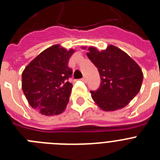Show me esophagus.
<instances>
[{
    "label": "esophagus",
    "instance_id": "34e87169",
    "mask_svg": "<svg viewBox=\"0 0 160 160\" xmlns=\"http://www.w3.org/2000/svg\"><path fill=\"white\" fill-rule=\"evenodd\" d=\"M82 81L84 82H87V78L86 77V76H85V77H83L82 78Z\"/></svg>",
    "mask_w": 160,
    "mask_h": 160
}]
</instances>
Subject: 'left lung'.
<instances>
[{
  "instance_id": "1",
  "label": "left lung",
  "mask_w": 160,
  "mask_h": 160,
  "mask_svg": "<svg viewBox=\"0 0 160 160\" xmlns=\"http://www.w3.org/2000/svg\"><path fill=\"white\" fill-rule=\"evenodd\" d=\"M87 55L97 67L101 78L99 89L91 91L95 103L105 112L129 104L141 89L143 73L139 65L114 45L102 51L89 47Z\"/></svg>"
}]
</instances>
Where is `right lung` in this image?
<instances>
[{
  "label": "right lung",
  "instance_id": "1",
  "mask_svg": "<svg viewBox=\"0 0 160 160\" xmlns=\"http://www.w3.org/2000/svg\"><path fill=\"white\" fill-rule=\"evenodd\" d=\"M74 52L61 45L48 48L30 62L22 74V88L29 104L42 115L53 116L65 111L73 85L68 81V66Z\"/></svg>",
  "mask_w": 160,
  "mask_h": 160
}]
</instances>
